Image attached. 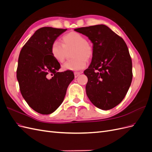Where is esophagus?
Here are the masks:
<instances>
[{
    "instance_id": "34e87169",
    "label": "esophagus",
    "mask_w": 152,
    "mask_h": 152,
    "mask_svg": "<svg viewBox=\"0 0 152 152\" xmlns=\"http://www.w3.org/2000/svg\"><path fill=\"white\" fill-rule=\"evenodd\" d=\"M80 74V72H74V75H75V77L77 78V77H79Z\"/></svg>"
}]
</instances>
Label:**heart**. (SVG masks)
I'll return each instance as SVG.
<instances>
[{"mask_svg": "<svg viewBox=\"0 0 152 152\" xmlns=\"http://www.w3.org/2000/svg\"><path fill=\"white\" fill-rule=\"evenodd\" d=\"M63 44L55 41L51 46V54L54 58L58 62L62 63L65 60L67 50H73V58L71 60L63 64L62 68L65 71H79L84 68L87 65V59L91 58L93 53V48L87 42L84 37L72 31L64 35L62 38Z\"/></svg>", "mask_w": 152, "mask_h": 152, "instance_id": "1", "label": "heart"}]
</instances>
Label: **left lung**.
Instances as JSON below:
<instances>
[{"instance_id": "left-lung-1", "label": "left lung", "mask_w": 152, "mask_h": 152, "mask_svg": "<svg viewBox=\"0 0 152 152\" xmlns=\"http://www.w3.org/2000/svg\"><path fill=\"white\" fill-rule=\"evenodd\" d=\"M93 43V57L84 74L86 94L95 107L103 110L116 107L131 86L132 61L126 42L107 26L97 25L74 29Z\"/></svg>"}]
</instances>
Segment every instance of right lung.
<instances>
[{
	"label": "right lung",
	"mask_w": 152,
	"mask_h": 152,
	"mask_svg": "<svg viewBox=\"0 0 152 152\" xmlns=\"http://www.w3.org/2000/svg\"><path fill=\"white\" fill-rule=\"evenodd\" d=\"M66 30L40 28L20 53L16 77L21 93L30 107L41 114L52 113L61 105L75 77L72 71L58 72L60 64L51 54L53 43Z\"/></svg>",
	"instance_id": "obj_1"
}]
</instances>
